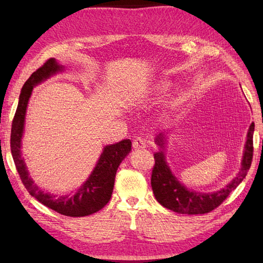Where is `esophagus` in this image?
<instances>
[{"label": "esophagus", "mask_w": 263, "mask_h": 263, "mask_svg": "<svg viewBox=\"0 0 263 263\" xmlns=\"http://www.w3.org/2000/svg\"><path fill=\"white\" fill-rule=\"evenodd\" d=\"M132 147H133V149H136V150H142L144 148H147V143H146V141L143 140V139L136 138L135 140H133Z\"/></svg>", "instance_id": "1"}]
</instances>
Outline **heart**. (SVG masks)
<instances>
[{
	"instance_id": "heart-1",
	"label": "heart",
	"mask_w": 263,
	"mask_h": 263,
	"mask_svg": "<svg viewBox=\"0 0 263 263\" xmlns=\"http://www.w3.org/2000/svg\"><path fill=\"white\" fill-rule=\"evenodd\" d=\"M170 88H171V82L163 80V81H159L158 83H156L155 87L153 88V91L155 95H161L168 90ZM184 99H185V95H184L183 91L176 92L174 96H173V98L171 99L170 107L171 108L177 107V106H180L184 102Z\"/></svg>"
}]
</instances>
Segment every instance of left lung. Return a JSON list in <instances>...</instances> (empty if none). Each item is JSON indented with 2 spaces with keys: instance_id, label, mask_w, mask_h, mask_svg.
<instances>
[{
  "instance_id": "obj_1",
  "label": "left lung",
  "mask_w": 263,
  "mask_h": 263,
  "mask_svg": "<svg viewBox=\"0 0 263 263\" xmlns=\"http://www.w3.org/2000/svg\"><path fill=\"white\" fill-rule=\"evenodd\" d=\"M253 132L254 123H252L249 127L241 170L237 173V175L226 186L218 190V191L208 193L190 190L173 174L164 154L166 135L164 136V133H160L155 141L160 149L158 153L154 154L155 166L152 174V187L156 200L165 208L185 215L208 214V212L217 208L230 195L233 190L238 186V184L248 174L253 157Z\"/></svg>"
}]
</instances>
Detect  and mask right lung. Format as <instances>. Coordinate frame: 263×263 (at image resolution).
Returning <instances> with one entry per match:
<instances>
[{"label": "right lung", "instance_id": "add662e5", "mask_svg": "<svg viewBox=\"0 0 263 263\" xmlns=\"http://www.w3.org/2000/svg\"><path fill=\"white\" fill-rule=\"evenodd\" d=\"M64 71V66L55 59L47 60L44 65L29 77L21 89L18 107L11 128V154L22 183L28 192L39 202L55 210L61 215L69 217L89 216L103 209L108 203L114 189L116 171L122 160L131 152L132 143L128 139L119 143L104 147L102 155L95 166L88 180L77 190L76 193L55 195L45 192L35 184L27 170L25 159L21 153V141L25 130L26 111L32 89L59 72Z\"/></svg>", "mask_w": 263, "mask_h": 263}]
</instances>
